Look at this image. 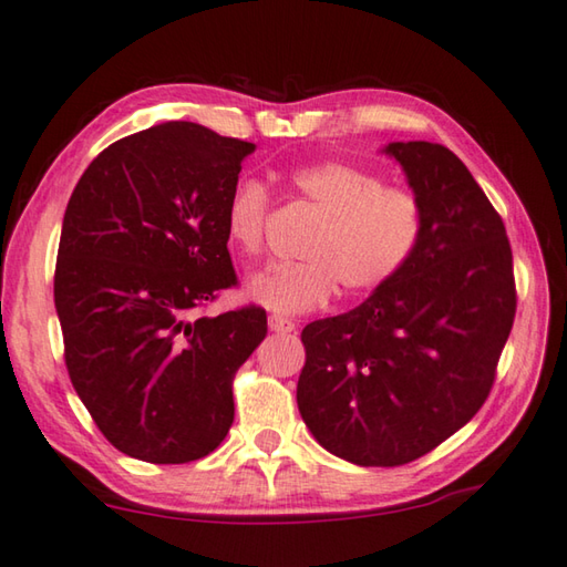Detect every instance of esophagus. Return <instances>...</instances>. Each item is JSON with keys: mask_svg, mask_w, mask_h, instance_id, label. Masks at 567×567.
Returning a JSON list of instances; mask_svg holds the SVG:
<instances>
[{"mask_svg": "<svg viewBox=\"0 0 567 567\" xmlns=\"http://www.w3.org/2000/svg\"><path fill=\"white\" fill-rule=\"evenodd\" d=\"M267 324H270V329H272V332H277V334H290V332H295V322H292V319L280 317V315H272L270 319H267Z\"/></svg>", "mask_w": 567, "mask_h": 567, "instance_id": "esophagus-1", "label": "esophagus"}]
</instances>
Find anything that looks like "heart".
Returning a JSON list of instances; mask_svg holds the SVG:
<instances>
[{
    "mask_svg": "<svg viewBox=\"0 0 567 567\" xmlns=\"http://www.w3.org/2000/svg\"><path fill=\"white\" fill-rule=\"evenodd\" d=\"M287 190L319 215L307 238L305 262L270 265L255 272L248 297L277 315L322 307L339 287L344 297H364L404 270L424 238L426 213L419 195L374 171L344 161L307 163L287 173ZM270 193L243 178L225 203V235L235 250L257 255Z\"/></svg>",
    "mask_w": 567,
    "mask_h": 567,
    "instance_id": "obj_1",
    "label": "heart"
}]
</instances>
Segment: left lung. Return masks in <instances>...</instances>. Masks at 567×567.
I'll use <instances>...</instances> for the list:
<instances>
[{
  "label": "left lung",
  "instance_id": "1",
  "mask_svg": "<svg viewBox=\"0 0 567 567\" xmlns=\"http://www.w3.org/2000/svg\"><path fill=\"white\" fill-rule=\"evenodd\" d=\"M424 203V238L394 280L344 315L302 329L297 406L329 454L401 466L476 416L516 317L501 215L456 153L384 148Z\"/></svg>",
  "mask_w": 567,
  "mask_h": 567
}]
</instances>
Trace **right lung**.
<instances>
[{"label": "right lung", "instance_id": "1", "mask_svg": "<svg viewBox=\"0 0 567 567\" xmlns=\"http://www.w3.org/2000/svg\"><path fill=\"white\" fill-rule=\"evenodd\" d=\"M252 151L198 123H161L101 151L69 198L54 272L66 369L131 458H203L233 426V379L267 315L195 310L238 285L225 203Z\"/></svg>", "mask_w": 567, "mask_h": 567}]
</instances>
